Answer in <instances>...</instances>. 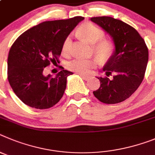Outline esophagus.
<instances>
[{"label":"esophagus","mask_w":155,"mask_h":155,"mask_svg":"<svg viewBox=\"0 0 155 155\" xmlns=\"http://www.w3.org/2000/svg\"><path fill=\"white\" fill-rule=\"evenodd\" d=\"M79 76H80L81 77L83 78V79H85V80H88V79H89L90 78V76H86V75H84V74H81V73H79Z\"/></svg>","instance_id":"1"}]
</instances>
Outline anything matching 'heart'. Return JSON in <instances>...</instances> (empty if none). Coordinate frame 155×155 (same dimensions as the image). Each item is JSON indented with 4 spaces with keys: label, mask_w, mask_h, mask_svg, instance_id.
<instances>
[{
    "label": "heart",
    "mask_w": 155,
    "mask_h": 155,
    "mask_svg": "<svg viewBox=\"0 0 155 155\" xmlns=\"http://www.w3.org/2000/svg\"><path fill=\"white\" fill-rule=\"evenodd\" d=\"M79 34L83 39L90 44H94L95 54L101 61H107L114 53V46L110 41L103 39L104 31L90 23H86L79 28ZM70 45V38H66L62 45V51H67ZM97 61L93 58H76L67 64V68L71 71L81 74H88L97 66Z\"/></svg>",
    "instance_id": "1"
}]
</instances>
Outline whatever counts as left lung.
I'll return each instance as SVG.
<instances>
[{"label": "left lung", "mask_w": 155, "mask_h": 155, "mask_svg": "<svg viewBox=\"0 0 155 155\" xmlns=\"http://www.w3.org/2000/svg\"><path fill=\"white\" fill-rule=\"evenodd\" d=\"M90 20L110 35L115 46L103 69L107 76L97 77L100 86L93 95L104 104H118L129 98L141 83L148 49L137 31L125 22L107 16L93 17ZM110 75L113 76L112 79Z\"/></svg>", "instance_id": "left-lung-1"}]
</instances>
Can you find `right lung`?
Masks as SVG:
<instances>
[{"label":"right lung","instance_id":"1","mask_svg":"<svg viewBox=\"0 0 155 155\" xmlns=\"http://www.w3.org/2000/svg\"><path fill=\"white\" fill-rule=\"evenodd\" d=\"M83 17L44 21L21 35L12 45L8 58V79L12 90L24 104L35 109L53 107L62 97L67 77L62 71L55 77L44 76L50 62L58 60L64 41Z\"/></svg>","mask_w":155,"mask_h":155}]
</instances>
